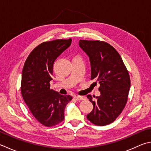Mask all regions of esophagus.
I'll return each mask as SVG.
<instances>
[{
  "instance_id": "obj_1",
  "label": "esophagus",
  "mask_w": 151,
  "mask_h": 151,
  "mask_svg": "<svg viewBox=\"0 0 151 151\" xmlns=\"http://www.w3.org/2000/svg\"><path fill=\"white\" fill-rule=\"evenodd\" d=\"M74 98L77 101H81V100H84L86 99V97L84 96H74Z\"/></svg>"
}]
</instances>
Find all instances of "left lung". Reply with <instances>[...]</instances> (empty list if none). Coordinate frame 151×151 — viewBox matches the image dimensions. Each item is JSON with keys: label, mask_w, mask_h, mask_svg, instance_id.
<instances>
[{"label": "left lung", "mask_w": 151, "mask_h": 151, "mask_svg": "<svg viewBox=\"0 0 151 151\" xmlns=\"http://www.w3.org/2000/svg\"><path fill=\"white\" fill-rule=\"evenodd\" d=\"M79 46L89 57L91 80L100 84L101 95L96 100L87 96L93 106L87 119L95 125L106 126L116 120L126 105L130 88L128 71L119 52L104 41L81 40Z\"/></svg>", "instance_id": "left-lung-1"}]
</instances>
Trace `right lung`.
Returning <instances> with one entry per match:
<instances>
[{
	"label": "right lung",
	"mask_w": 151,
	"mask_h": 151,
	"mask_svg": "<svg viewBox=\"0 0 151 151\" xmlns=\"http://www.w3.org/2000/svg\"><path fill=\"white\" fill-rule=\"evenodd\" d=\"M71 38L44 42L37 46L27 58L22 70L21 91L32 114L45 126L57 125L64 119L70 95H61L50 89V82L56 59L71 44Z\"/></svg>",
	"instance_id": "obj_1"
}]
</instances>
